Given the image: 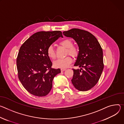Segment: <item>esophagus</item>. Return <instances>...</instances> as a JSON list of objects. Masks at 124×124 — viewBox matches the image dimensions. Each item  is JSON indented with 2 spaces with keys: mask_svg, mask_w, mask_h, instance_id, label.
I'll list each match as a JSON object with an SVG mask.
<instances>
[{
  "mask_svg": "<svg viewBox=\"0 0 124 124\" xmlns=\"http://www.w3.org/2000/svg\"><path fill=\"white\" fill-rule=\"evenodd\" d=\"M65 70H66L65 69H61V71H62V72H63V71H65Z\"/></svg>",
  "mask_w": 124,
  "mask_h": 124,
  "instance_id": "esophagus-1",
  "label": "esophagus"
}]
</instances>
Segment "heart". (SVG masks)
<instances>
[{
  "mask_svg": "<svg viewBox=\"0 0 124 124\" xmlns=\"http://www.w3.org/2000/svg\"><path fill=\"white\" fill-rule=\"evenodd\" d=\"M62 46L67 48L66 54H70L73 57H77L79 54V50L77 47L73 46V42L70 39H65L60 43ZM47 54L49 58L54 60L56 58V54L53 46H49L47 49ZM72 59L68 56L64 58L59 59L54 62V66L56 68L65 69L68 67L72 63Z\"/></svg>",
  "mask_w": 124,
  "mask_h": 124,
  "instance_id": "obj_1",
  "label": "heart"
}]
</instances>
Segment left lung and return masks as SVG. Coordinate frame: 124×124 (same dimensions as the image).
Instances as JSON below:
<instances>
[{
  "instance_id": "8db88e82",
  "label": "left lung",
  "mask_w": 124,
  "mask_h": 124,
  "mask_svg": "<svg viewBox=\"0 0 124 124\" xmlns=\"http://www.w3.org/2000/svg\"><path fill=\"white\" fill-rule=\"evenodd\" d=\"M63 34L73 38L79 49L74 65L81 68L72 69V83L80 91H88L97 84L103 70V52L101 46L95 36L86 31L72 29L63 32Z\"/></svg>"
}]
</instances>
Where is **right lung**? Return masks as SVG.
<instances>
[{"label":"right lung","instance_id":"1","mask_svg":"<svg viewBox=\"0 0 124 124\" xmlns=\"http://www.w3.org/2000/svg\"><path fill=\"white\" fill-rule=\"evenodd\" d=\"M61 31H39L27 39L21 46L17 58L19 79L30 93L44 97L52 88L54 77L61 70L52 68L47 54L48 47L59 37Z\"/></svg>","mask_w":124,"mask_h":124}]
</instances>
